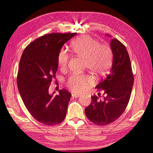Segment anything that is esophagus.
<instances>
[{
    "label": "esophagus",
    "mask_w": 153,
    "mask_h": 153,
    "mask_svg": "<svg viewBox=\"0 0 153 153\" xmlns=\"http://www.w3.org/2000/svg\"><path fill=\"white\" fill-rule=\"evenodd\" d=\"M80 95H81L79 94H72V97H75V98L79 97Z\"/></svg>",
    "instance_id": "34e87169"
}]
</instances>
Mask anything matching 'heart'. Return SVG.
Here are the masks:
<instances>
[{"instance_id": "heart-1", "label": "heart", "mask_w": 153, "mask_h": 153, "mask_svg": "<svg viewBox=\"0 0 153 153\" xmlns=\"http://www.w3.org/2000/svg\"><path fill=\"white\" fill-rule=\"evenodd\" d=\"M72 50L77 56L85 59V67L98 77L105 76L113 62L111 48L100 44L97 39L89 35L76 38L72 43ZM69 55L65 50H61L57 57L58 66L65 70L68 65ZM93 84V80L86 75H72L68 80L67 85L74 92H82Z\"/></svg>"}]
</instances>
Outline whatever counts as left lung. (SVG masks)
Instances as JSON below:
<instances>
[{
	"label": "left lung",
	"mask_w": 153,
	"mask_h": 153,
	"mask_svg": "<svg viewBox=\"0 0 153 153\" xmlns=\"http://www.w3.org/2000/svg\"><path fill=\"white\" fill-rule=\"evenodd\" d=\"M110 48L113 62L110 73L96 85L99 91H103V99H99L100 93L98 96H91L92 102L85 108L87 118L99 126L114 122L122 115L129 102L134 82L130 59L125 46L114 38L110 41Z\"/></svg>",
	"instance_id": "8db88e82"
}]
</instances>
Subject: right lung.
<instances>
[{
	"mask_svg": "<svg viewBox=\"0 0 153 153\" xmlns=\"http://www.w3.org/2000/svg\"><path fill=\"white\" fill-rule=\"evenodd\" d=\"M77 33H50L30 43L20 61L17 85L22 100L31 116L48 126L61 123L66 117L71 94L65 89L49 94L58 64L57 57L64 44Z\"/></svg>",
	"mask_w": 153,
	"mask_h": 153,
	"instance_id": "right-lung-1",
	"label": "right lung"
}]
</instances>
